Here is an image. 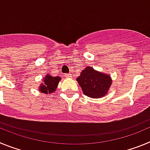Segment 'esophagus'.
Returning a JSON list of instances; mask_svg holds the SVG:
<instances>
[{
    "mask_svg": "<svg viewBox=\"0 0 150 150\" xmlns=\"http://www.w3.org/2000/svg\"><path fill=\"white\" fill-rule=\"evenodd\" d=\"M64 76H65V77H71V74H64Z\"/></svg>",
    "mask_w": 150,
    "mask_h": 150,
    "instance_id": "1",
    "label": "esophagus"
}]
</instances>
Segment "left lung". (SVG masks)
Wrapping results in <instances>:
<instances>
[{
	"instance_id": "8db88e82",
	"label": "left lung",
	"mask_w": 150,
	"mask_h": 150,
	"mask_svg": "<svg viewBox=\"0 0 150 150\" xmlns=\"http://www.w3.org/2000/svg\"><path fill=\"white\" fill-rule=\"evenodd\" d=\"M84 95L90 98H100L104 96L112 83L110 76L87 67L76 79Z\"/></svg>"
}]
</instances>
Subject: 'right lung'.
<instances>
[{"label":"right lung","instance_id":"right-lung-1","mask_svg":"<svg viewBox=\"0 0 150 150\" xmlns=\"http://www.w3.org/2000/svg\"><path fill=\"white\" fill-rule=\"evenodd\" d=\"M60 80L61 77L59 76L53 77V76H50L49 74H47L45 77L43 83L40 87V91L45 94H50L51 92H53L55 91V88H57V86Z\"/></svg>","mask_w":150,"mask_h":150}]
</instances>
